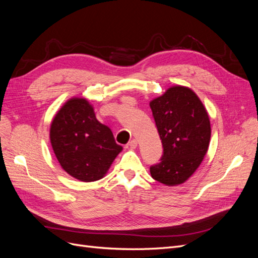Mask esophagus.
Masks as SVG:
<instances>
[{"label": "esophagus", "instance_id": "34e87169", "mask_svg": "<svg viewBox=\"0 0 258 258\" xmlns=\"http://www.w3.org/2000/svg\"><path fill=\"white\" fill-rule=\"evenodd\" d=\"M128 146L129 147H131V148H136L137 146H138V141H137V140H131V141L128 143Z\"/></svg>", "mask_w": 258, "mask_h": 258}]
</instances>
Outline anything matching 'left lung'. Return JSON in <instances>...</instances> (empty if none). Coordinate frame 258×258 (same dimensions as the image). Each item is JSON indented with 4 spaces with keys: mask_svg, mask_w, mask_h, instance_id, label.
<instances>
[{
    "mask_svg": "<svg viewBox=\"0 0 258 258\" xmlns=\"http://www.w3.org/2000/svg\"><path fill=\"white\" fill-rule=\"evenodd\" d=\"M163 153L150 167L152 177L168 186L184 183L207 154L211 127L206 108L191 89L173 86L150 103Z\"/></svg>",
    "mask_w": 258,
    "mask_h": 258,
    "instance_id": "1",
    "label": "left lung"
}]
</instances>
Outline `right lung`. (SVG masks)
<instances>
[{
	"label": "right lung",
	"mask_w": 258,
	"mask_h": 258,
	"mask_svg": "<svg viewBox=\"0 0 258 258\" xmlns=\"http://www.w3.org/2000/svg\"><path fill=\"white\" fill-rule=\"evenodd\" d=\"M50 142L61 167L83 182L103 177L122 150L111 129L98 121L88 101L80 98L69 100L54 116Z\"/></svg>",
	"instance_id": "1"
}]
</instances>
